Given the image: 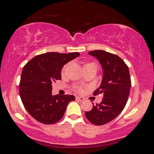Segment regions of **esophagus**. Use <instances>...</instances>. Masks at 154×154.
<instances>
[{
    "label": "esophagus",
    "mask_w": 154,
    "mask_h": 154,
    "mask_svg": "<svg viewBox=\"0 0 154 154\" xmlns=\"http://www.w3.org/2000/svg\"><path fill=\"white\" fill-rule=\"evenodd\" d=\"M76 100L78 101H80V102H82L84 101V98L83 97H76Z\"/></svg>",
    "instance_id": "esophagus-1"
}]
</instances>
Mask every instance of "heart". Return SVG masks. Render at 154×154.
Wrapping results in <instances>:
<instances>
[{"instance_id": "b5f03b06", "label": "heart", "mask_w": 154, "mask_h": 154, "mask_svg": "<svg viewBox=\"0 0 154 154\" xmlns=\"http://www.w3.org/2000/svg\"><path fill=\"white\" fill-rule=\"evenodd\" d=\"M85 65H94V66H96L95 64V63H93V62L88 63V64H85ZM65 69H66V66H64V67L62 68V72H61V74H62V75H64V72H65ZM75 90H76V91H77V92H80L81 91V89L79 88H75Z\"/></svg>"}]
</instances>
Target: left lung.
I'll return each mask as SVG.
<instances>
[{
    "instance_id": "left-lung-1",
    "label": "left lung",
    "mask_w": 154,
    "mask_h": 154,
    "mask_svg": "<svg viewBox=\"0 0 154 154\" xmlns=\"http://www.w3.org/2000/svg\"><path fill=\"white\" fill-rule=\"evenodd\" d=\"M99 60L103 69L101 85L93 92L94 95L103 93V101L92 106L85 116L90 123L102 125L115 119L126 105L131 80L128 66L120 57L103 50H95L88 53Z\"/></svg>"
}]
</instances>
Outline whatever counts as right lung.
I'll use <instances>...</instances> for the list:
<instances>
[{
	"label": "right lung",
	"instance_id": "add662e5",
	"mask_svg": "<svg viewBox=\"0 0 154 154\" xmlns=\"http://www.w3.org/2000/svg\"><path fill=\"white\" fill-rule=\"evenodd\" d=\"M79 52H47L37 55L23 66L19 83V94L27 112L37 121L54 124L62 119L73 95H51V84L61 79V70Z\"/></svg>",
	"mask_w": 154,
	"mask_h": 154
}]
</instances>
